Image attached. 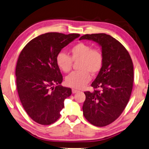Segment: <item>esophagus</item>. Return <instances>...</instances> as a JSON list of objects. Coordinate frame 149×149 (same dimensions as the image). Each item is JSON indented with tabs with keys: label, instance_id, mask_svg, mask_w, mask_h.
Instances as JSON below:
<instances>
[{
	"label": "esophagus",
	"instance_id": "1",
	"mask_svg": "<svg viewBox=\"0 0 149 149\" xmlns=\"http://www.w3.org/2000/svg\"><path fill=\"white\" fill-rule=\"evenodd\" d=\"M78 91L77 90H76V89H74V88H72V93L73 94H75V93H78Z\"/></svg>",
	"mask_w": 149,
	"mask_h": 149
}]
</instances>
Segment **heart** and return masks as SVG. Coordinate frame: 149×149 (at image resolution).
<instances>
[{
	"instance_id": "heart-1",
	"label": "heart",
	"mask_w": 149,
	"mask_h": 149,
	"mask_svg": "<svg viewBox=\"0 0 149 149\" xmlns=\"http://www.w3.org/2000/svg\"><path fill=\"white\" fill-rule=\"evenodd\" d=\"M70 56L60 52L56 57V63L62 72L68 73L72 70L73 61L78 62L79 71L74 72L68 75L66 83L68 86L75 88H82L91 79L90 73L93 75L100 71L104 58L102 53L94 49L85 43H78L70 50Z\"/></svg>"
}]
</instances>
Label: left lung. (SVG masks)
Returning a JSON list of instances; mask_svg holds the SVG:
<instances>
[{
    "instance_id": "obj_1",
    "label": "left lung",
    "mask_w": 149,
    "mask_h": 149,
    "mask_svg": "<svg viewBox=\"0 0 149 149\" xmlns=\"http://www.w3.org/2000/svg\"><path fill=\"white\" fill-rule=\"evenodd\" d=\"M95 42L101 47L103 66L91 86L85 92L84 117L91 124L102 127L113 123L125 109L134 82V67L128 51L110 35L104 33L83 35L79 40Z\"/></svg>"
}]
</instances>
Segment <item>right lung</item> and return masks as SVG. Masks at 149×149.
<instances>
[{"instance_id":"obj_1","label":"right lung","mask_w":149,"mask_h":149,"mask_svg":"<svg viewBox=\"0 0 149 149\" xmlns=\"http://www.w3.org/2000/svg\"><path fill=\"white\" fill-rule=\"evenodd\" d=\"M79 36L58 32L40 35L30 41L19 56L15 69L19 97L26 113L37 123L49 125L57 120L64 100L72 94L71 88L61 85L63 75L56 57Z\"/></svg>"}]
</instances>
